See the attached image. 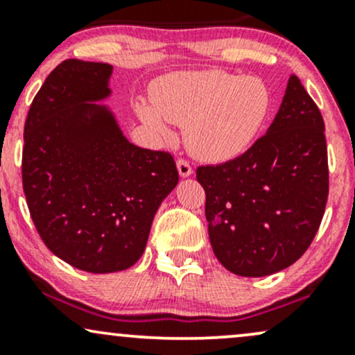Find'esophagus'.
Here are the masks:
<instances>
[{"label": "esophagus", "instance_id": "34e87169", "mask_svg": "<svg viewBox=\"0 0 355 355\" xmlns=\"http://www.w3.org/2000/svg\"><path fill=\"white\" fill-rule=\"evenodd\" d=\"M177 168H178V173H180V177H183V178L190 177V175L193 173V168H191L190 162L183 160V158H180V160L177 162Z\"/></svg>", "mask_w": 355, "mask_h": 355}]
</instances>
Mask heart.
I'll return each instance as SVG.
<instances>
[{"mask_svg": "<svg viewBox=\"0 0 355 355\" xmlns=\"http://www.w3.org/2000/svg\"><path fill=\"white\" fill-rule=\"evenodd\" d=\"M153 100L138 101L141 121L160 138L172 135L168 121L183 125L189 148L205 160H227L248 148L272 107L262 80L218 70L165 76Z\"/></svg>", "mask_w": 355, "mask_h": 355, "instance_id": "1", "label": "heart"}]
</instances>
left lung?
Segmentation results:
<instances>
[{"instance_id":"left-lung-1","label":"left lung","mask_w":355,"mask_h":355,"mask_svg":"<svg viewBox=\"0 0 355 355\" xmlns=\"http://www.w3.org/2000/svg\"><path fill=\"white\" fill-rule=\"evenodd\" d=\"M324 120L291 75L267 133L245 153L197 168L214 254L227 270L266 277L307 250L329 195Z\"/></svg>"}]
</instances>
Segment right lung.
I'll list each match as a JSON object with an SVG mask.
<instances>
[{
  "label": "right lung",
  "mask_w": 355,
  "mask_h": 355,
  "mask_svg": "<svg viewBox=\"0 0 355 355\" xmlns=\"http://www.w3.org/2000/svg\"><path fill=\"white\" fill-rule=\"evenodd\" d=\"M113 67L67 60L36 93L23 148V190L56 257L89 274L135 266L158 207L178 183L173 157L140 148L113 110Z\"/></svg>",
  "instance_id": "add662e5"
}]
</instances>
